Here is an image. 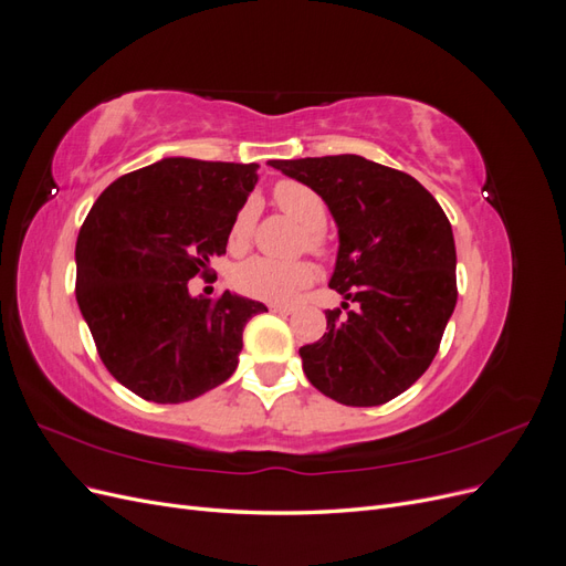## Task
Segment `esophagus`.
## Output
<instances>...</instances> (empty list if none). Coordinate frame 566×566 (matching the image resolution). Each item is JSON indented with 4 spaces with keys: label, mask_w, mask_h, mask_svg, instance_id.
I'll use <instances>...</instances> for the list:
<instances>
[{
    "label": "esophagus",
    "mask_w": 566,
    "mask_h": 566,
    "mask_svg": "<svg viewBox=\"0 0 566 566\" xmlns=\"http://www.w3.org/2000/svg\"><path fill=\"white\" fill-rule=\"evenodd\" d=\"M269 310H271L273 314H293V306H283V304H271Z\"/></svg>",
    "instance_id": "34e87169"
}]
</instances>
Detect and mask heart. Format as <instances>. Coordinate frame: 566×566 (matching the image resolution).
Segmentation results:
<instances>
[{"label": "heart", "mask_w": 566, "mask_h": 566, "mask_svg": "<svg viewBox=\"0 0 566 566\" xmlns=\"http://www.w3.org/2000/svg\"><path fill=\"white\" fill-rule=\"evenodd\" d=\"M273 202L279 208L293 217L302 224V245L316 254H325L328 250V241H325V221H328V208L325 200L314 191L312 186L302 181L285 179L273 186ZM256 205L250 200L241 210L235 212L231 229H229V248L233 252H241L250 245L252 229H254ZM314 281V266L310 262H273L266 256H252V260L238 264L231 283L238 293L273 302L285 304L295 300L306 285Z\"/></svg>", "instance_id": "obj_1"}]
</instances>
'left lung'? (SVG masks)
Instances as JSON below:
<instances>
[{"label": "left lung", "instance_id": "1", "mask_svg": "<svg viewBox=\"0 0 566 566\" xmlns=\"http://www.w3.org/2000/svg\"><path fill=\"white\" fill-rule=\"evenodd\" d=\"M271 167L312 186L339 235L331 287L347 300V314L325 312L328 333L300 349L304 375L337 403L391 401L430 368L455 310L449 217L420 181L361 156Z\"/></svg>", "mask_w": 566, "mask_h": 566}]
</instances>
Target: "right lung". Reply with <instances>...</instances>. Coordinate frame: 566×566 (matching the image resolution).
I'll use <instances>...</instances> for the list:
<instances>
[{"instance_id":"add662e5","label":"right lung","mask_w":566,"mask_h":566,"mask_svg":"<svg viewBox=\"0 0 566 566\" xmlns=\"http://www.w3.org/2000/svg\"><path fill=\"white\" fill-rule=\"evenodd\" d=\"M260 165L165 158L115 179L80 229L75 297L113 378L153 403L227 382L245 323L266 306L229 290L191 297L210 276Z\"/></svg>"}]
</instances>
